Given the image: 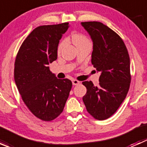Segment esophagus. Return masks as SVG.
I'll return each instance as SVG.
<instances>
[{
	"instance_id": "34e87169",
	"label": "esophagus",
	"mask_w": 147,
	"mask_h": 147,
	"mask_svg": "<svg viewBox=\"0 0 147 147\" xmlns=\"http://www.w3.org/2000/svg\"><path fill=\"white\" fill-rule=\"evenodd\" d=\"M80 83V82H79V81L77 80H72V84H73V85H78Z\"/></svg>"
}]
</instances>
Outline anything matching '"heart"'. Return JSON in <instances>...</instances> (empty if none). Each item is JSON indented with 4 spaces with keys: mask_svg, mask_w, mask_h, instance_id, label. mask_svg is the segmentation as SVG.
I'll use <instances>...</instances> for the list:
<instances>
[{
    "mask_svg": "<svg viewBox=\"0 0 147 147\" xmlns=\"http://www.w3.org/2000/svg\"><path fill=\"white\" fill-rule=\"evenodd\" d=\"M72 42L75 43V45L76 46L79 45H82V44H85V43H90V41L84 34L80 33V32H75V33L72 34ZM65 44H66V40H63L61 42H60V44L58 45L57 47V52L60 53L62 51V50L63 49V47H65Z\"/></svg>",
    "mask_w": 147,
    "mask_h": 147,
    "instance_id": "1",
    "label": "heart"
}]
</instances>
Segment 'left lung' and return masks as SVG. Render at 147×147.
Instances as JSON below:
<instances>
[{
  "label": "left lung",
  "mask_w": 147,
  "mask_h": 147,
  "mask_svg": "<svg viewBox=\"0 0 147 147\" xmlns=\"http://www.w3.org/2000/svg\"><path fill=\"white\" fill-rule=\"evenodd\" d=\"M93 42L92 64L100 72L99 86L82 82L87 93L82 97L87 112L105 120L115 113L126 98L131 82L130 60L119 35L100 22H82Z\"/></svg>",
  "instance_id": "1"
}]
</instances>
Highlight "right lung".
I'll return each instance as SVG.
<instances>
[{"instance_id":"add662e5","label":"right lung","mask_w":147,"mask_h":147,"mask_svg":"<svg viewBox=\"0 0 147 147\" xmlns=\"http://www.w3.org/2000/svg\"><path fill=\"white\" fill-rule=\"evenodd\" d=\"M69 23L41 26L23 41L15 61L14 79L22 100L36 117L50 121L63 112L72 83L57 79L48 65L57 58V46Z\"/></svg>"}]
</instances>
